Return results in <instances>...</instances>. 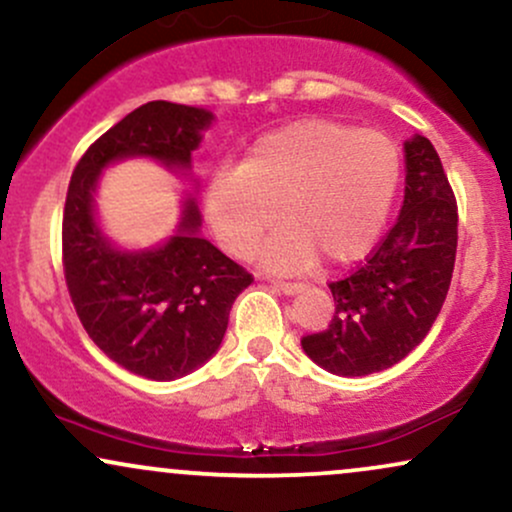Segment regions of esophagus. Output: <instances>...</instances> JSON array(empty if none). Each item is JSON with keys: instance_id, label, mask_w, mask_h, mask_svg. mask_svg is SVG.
Wrapping results in <instances>:
<instances>
[{"instance_id": "obj_1", "label": "esophagus", "mask_w": 512, "mask_h": 512, "mask_svg": "<svg viewBox=\"0 0 512 512\" xmlns=\"http://www.w3.org/2000/svg\"><path fill=\"white\" fill-rule=\"evenodd\" d=\"M269 284H272L276 291L286 293V296H291V293H298V291L303 289V284H298V281H281V279H269Z\"/></svg>"}]
</instances>
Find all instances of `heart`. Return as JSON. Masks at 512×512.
<instances>
[{
    "mask_svg": "<svg viewBox=\"0 0 512 512\" xmlns=\"http://www.w3.org/2000/svg\"><path fill=\"white\" fill-rule=\"evenodd\" d=\"M402 154L390 134L337 120H298L264 134L240 168H219L204 187V214L228 255L250 257L276 216L281 228L262 262L301 272L361 260L395 202ZM277 211L274 212L273 209Z\"/></svg>",
    "mask_w": 512,
    "mask_h": 512,
    "instance_id": "b5f03b06",
    "label": "heart"
}]
</instances>
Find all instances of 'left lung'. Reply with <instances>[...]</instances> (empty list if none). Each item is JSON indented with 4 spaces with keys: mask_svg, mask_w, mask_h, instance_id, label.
<instances>
[{
    "mask_svg": "<svg viewBox=\"0 0 512 512\" xmlns=\"http://www.w3.org/2000/svg\"><path fill=\"white\" fill-rule=\"evenodd\" d=\"M407 187L395 226L344 279L330 281L334 315L303 351L330 373L358 378L424 342L448 296L457 252V199L426 137L404 144Z\"/></svg>",
    "mask_w": 512,
    "mask_h": 512,
    "instance_id": "left-lung-1",
    "label": "left lung"
}]
</instances>
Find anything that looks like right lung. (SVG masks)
Masks as SVG:
<instances>
[{"mask_svg":"<svg viewBox=\"0 0 512 512\" xmlns=\"http://www.w3.org/2000/svg\"><path fill=\"white\" fill-rule=\"evenodd\" d=\"M211 122L207 110L168 101L139 105L101 134L76 163L62 214V267L69 296L93 344L117 366L149 380H175L219 349L228 313L252 274L199 238V209L187 202L178 236L127 255L93 221L98 173L127 156L187 168Z\"/></svg>","mask_w":512,"mask_h":512,"instance_id":"obj_1","label":"right lung"}]
</instances>
